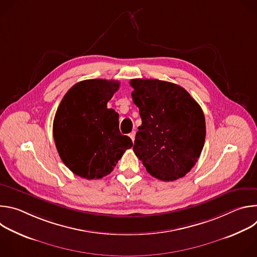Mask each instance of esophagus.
I'll use <instances>...</instances> for the list:
<instances>
[{"label": "esophagus", "instance_id": "1", "mask_svg": "<svg viewBox=\"0 0 257 257\" xmlns=\"http://www.w3.org/2000/svg\"><path fill=\"white\" fill-rule=\"evenodd\" d=\"M129 137H130L131 140L134 142V139H135V131H132V132L129 134Z\"/></svg>", "mask_w": 257, "mask_h": 257}]
</instances>
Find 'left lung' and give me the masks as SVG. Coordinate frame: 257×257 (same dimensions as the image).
<instances>
[{
    "label": "left lung",
    "instance_id": "left-lung-1",
    "mask_svg": "<svg viewBox=\"0 0 257 257\" xmlns=\"http://www.w3.org/2000/svg\"><path fill=\"white\" fill-rule=\"evenodd\" d=\"M133 102L142 120L133 151L153 177L175 181L197 162L205 140L200 105L186 89L159 79H132Z\"/></svg>",
    "mask_w": 257,
    "mask_h": 257
}]
</instances>
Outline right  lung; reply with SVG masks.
Returning <instances> with one entry per match:
<instances>
[{
  "label": "right lung",
  "instance_id": "1",
  "mask_svg": "<svg viewBox=\"0 0 257 257\" xmlns=\"http://www.w3.org/2000/svg\"><path fill=\"white\" fill-rule=\"evenodd\" d=\"M120 82L88 79L73 85L56 112L53 134L63 163L75 175L92 180L111 173L132 140L119 130V115L106 103Z\"/></svg>",
  "mask_w": 257,
  "mask_h": 257
}]
</instances>
